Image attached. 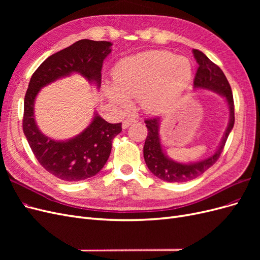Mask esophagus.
<instances>
[{
    "label": "esophagus",
    "instance_id": "1",
    "mask_svg": "<svg viewBox=\"0 0 260 260\" xmlns=\"http://www.w3.org/2000/svg\"><path fill=\"white\" fill-rule=\"evenodd\" d=\"M138 120L135 119V118H128V119H125L122 122V129H127L129 125H131L132 123H136Z\"/></svg>",
    "mask_w": 260,
    "mask_h": 260
}]
</instances>
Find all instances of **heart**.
Returning a JSON list of instances; mask_svg holds the SVG:
<instances>
[{
	"mask_svg": "<svg viewBox=\"0 0 260 260\" xmlns=\"http://www.w3.org/2000/svg\"><path fill=\"white\" fill-rule=\"evenodd\" d=\"M192 65L183 56L169 51H147L121 59L116 65L115 82H106L104 91L119 107H129L130 99H139L152 114L168 111L190 84Z\"/></svg>",
	"mask_w": 260,
	"mask_h": 260,
	"instance_id": "1",
	"label": "heart"
}]
</instances>
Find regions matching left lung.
Returning a JSON list of instances; mask_svg holds the SVG:
<instances>
[{
  "label": "left lung",
  "mask_w": 260,
  "mask_h": 260,
  "mask_svg": "<svg viewBox=\"0 0 260 260\" xmlns=\"http://www.w3.org/2000/svg\"><path fill=\"white\" fill-rule=\"evenodd\" d=\"M193 55L196 62L199 64L193 82L194 89L212 91L223 96L226 101L228 107H229V122H228V127L223 133L221 142H220L214 154L200 161L184 164L171 159L164 151L159 137L160 117L146 119L147 137L143 147L146 166L154 176L160 180L167 181V182H186V181H191L203 175L219 158L220 154L222 153L226 139L234 125V103L232 90L223 72L203 52L193 50Z\"/></svg>",
  "instance_id": "8db88e82"
}]
</instances>
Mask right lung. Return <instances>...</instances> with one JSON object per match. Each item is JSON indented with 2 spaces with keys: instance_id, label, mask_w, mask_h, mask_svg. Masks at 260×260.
Returning a JSON list of instances; mask_svg holds the SVG:
<instances>
[{
  "instance_id": "right-lung-1",
  "label": "right lung",
  "mask_w": 260,
  "mask_h": 260,
  "mask_svg": "<svg viewBox=\"0 0 260 260\" xmlns=\"http://www.w3.org/2000/svg\"><path fill=\"white\" fill-rule=\"evenodd\" d=\"M112 45L88 39L77 41L46 58L30 79L23 103V133L41 166L60 180L76 182L100 172L111 155L113 139L121 132V122L109 123L95 113L91 123L78 136L54 140L38 128L36 98L43 86L73 74L81 75L99 89L102 66Z\"/></svg>"
}]
</instances>
